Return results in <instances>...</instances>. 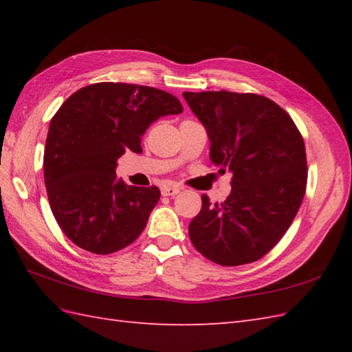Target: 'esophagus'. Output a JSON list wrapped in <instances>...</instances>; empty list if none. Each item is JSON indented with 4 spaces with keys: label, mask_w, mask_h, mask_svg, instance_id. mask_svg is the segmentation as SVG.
<instances>
[{
    "label": "esophagus",
    "mask_w": 352,
    "mask_h": 352,
    "mask_svg": "<svg viewBox=\"0 0 352 352\" xmlns=\"http://www.w3.org/2000/svg\"><path fill=\"white\" fill-rule=\"evenodd\" d=\"M177 193H180V189L175 188V186H163L162 188V195L163 197H174Z\"/></svg>",
    "instance_id": "34e87169"
}]
</instances>
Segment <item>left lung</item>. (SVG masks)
I'll return each mask as SVG.
<instances>
[{
	"mask_svg": "<svg viewBox=\"0 0 352 352\" xmlns=\"http://www.w3.org/2000/svg\"><path fill=\"white\" fill-rule=\"evenodd\" d=\"M183 96L206 126L212 163L219 174H233L222 204L203 195L189 223L190 241L218 265L252 263L280 242L300 210L307 184L301 133L266 96L227 91Z\"/></svg>",
	"mask_w": 352,
	"mask_h": 352,
	"instance_id": "1",
	"label": "left lung"
}]
</instances>
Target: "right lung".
Here are the masks:
<instances>
[{
  "instance_id": "right-lung-1",
  "label": "right lung",
  "mask_w": 352,
  "mask_h": 352,
  "mask_svg": "<svg viewBox=\"0 0 352 352\" xmlns=\"http://www.w3.org/2000/svg\"><path fill=\"white\" fill-rule=\"evenodd\" d=\"M182 111L174 95L126 83L81 87L62 104L50 124L43 178L51 212L71 242L111 254L136 241L160 190L116 178L118 159L129 149L140 154L148 126Z\"/></svg>"
}]
</instances>
